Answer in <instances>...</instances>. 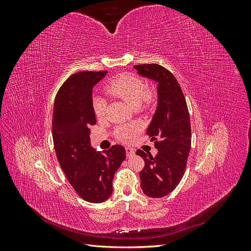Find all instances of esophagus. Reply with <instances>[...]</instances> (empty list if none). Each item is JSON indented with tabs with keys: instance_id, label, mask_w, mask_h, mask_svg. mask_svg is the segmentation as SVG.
I'll list each match as a JSON object with an SVG mask.
<instances>
[{
	"instance_id": "esophagus-1",
	"label": "esophagus",
	"mask_w": 251,
	"mask_h": 251,
	"mask_svg": "<svg viewBox=\"0 0 251 251\" xmlns=\"http://www.w3.org/2000/svg\"><path fill=\"white\" fill-rule=\"evenodd\" d=\"M126 157H133L135 155V151L132 148H126Z\"/></svg>"
}]
</instances>
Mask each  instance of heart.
<instances>
[{"instance_id":"heart-1","label":"heart","mask_w":251,"mask_h":251,"mask_svg":"<svg viewBox=\"0 0 251 251\" xmlns=\"http://www.w3.org/2000/svg\"><path fill=\"white\" fill-rule=\"evenodd\" d=\"M105 91L110 95L125 100L133 108H138L142 102L149 104L153 100V92L147 89L144 81L140 77L131 74H121L112 79L105 86ZM93 109L96 117L102 118L107 110V102L103 98H96L93 102ZM135 134L136 127L128 126H119L115 131L117 139L125 142L131 141Z\"/></svg>"}]
</instances>
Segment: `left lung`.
Instances as JSON below:
<instances>
[{"mask_svg": "<svg viewBox=\"0 0 251 251\" xmlns=\"http://www.w3.org/2000/svg\"><path fill=\"white\" fill-rule=\"evenodd\" d=\"M141 76L158 83V105L147 135L154 141L155 157L138 150L144 168L140 172L141 188L151 198H162L173 192L183 177L192 144L191 120L185 97L176 77L157 64L136 65Z\"/></svg>", "mask_w": 251, "mask_h": 251, "instance_id": "left-lung-1", "label": "left lung"}]
</instances>
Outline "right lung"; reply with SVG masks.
Returning a JSON list of instances; mask_svg holds the SVG:
<instances>
[{
    "mask_svg": "<svg viewBox=\"0 0 251 251\" xmlns=\"http://www.w3.org/2000/svg\"><path fill=\"white\" fill-rule=\"evenodd\" d=\"M108 71L72 74L59 88L52 118V137L57 160L80 198L91 203L107 200L113 192L114 174L126 159V150L115 144L96 151L90 126L96 124L92 90Z\"/></svg>",
    "mask_w": 251,
    "mask_h": 251,
    "instance_id": "obj_1",
    "label": "right lung"
}]
</instances>
